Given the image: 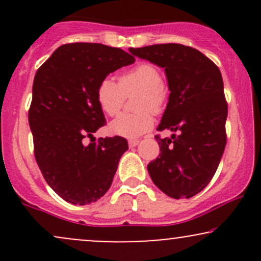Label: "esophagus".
Masks as SVG:
<instances>
[{
    "mask_svg": "<svg viewBox=\"0 0 261 261\" xmlns=\"http://www.w3.org/2000/svg\"><path fill=\"white\" fill-rule=\"evenodd\" d=\"M139 142H140V141L137 140V139L128 140V146H130V147H135V146H137V145H139Z\"/></svg>",
    "mask_w": 261,
    "mask_h": 261,
    "instance_id": "1",
    "label": "esophagus"
}]
</instances>
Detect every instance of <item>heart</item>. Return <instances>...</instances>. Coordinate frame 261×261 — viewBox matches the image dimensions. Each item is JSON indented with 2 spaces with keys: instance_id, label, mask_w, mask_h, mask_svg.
Here are the masks:
<instances>
[{
  "instance_id": "1",
  "label": "heart",
  "mask_w": 261,
  "mask_h": 261,
  "mask_svg": "<svg viewBox=\"0 0 261 261\" xmlns=\"http://www.w3.org/2000/svg\"><path fill=\"white\" fill-rule=\"evenodd\" d=\"M139 92L135 110L139 113L121 114L110 122V133L118 136L139 137L153 127L151 113L163 112L168 99L161 71L153 65L141 64L119 77V85L110 79H104L97 88V100L100 109L114 116L120 112L126 95Z\"/></svg>"
}]
</instances>
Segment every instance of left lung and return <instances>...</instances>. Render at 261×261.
<instances>
[{
    "instance_id": "8db88e82",
    "label": "left lung",
    "mask_w": 261,
    "mask_h": 261,
    "mask_svg": "<svg viewBox=\"0 0 261 261\" xmlns=\"http://www.w3.org/2000/svg\"><path fill=\"white\" fill-rule=\"evenodd\" d=\"M133 55L164 68L170 91L155 136L161 153L148 163L152 181L173 199H189L211 181L226 147L228 113L220 70L194 47L157 44L130 47Z\"/></svg>"
}]
</instances>
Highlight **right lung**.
Masks as SVG:
<instances>
[{"label":"right lung","instance_id":"obj_1","mask_svg":"<svg viewBox=\"0 0 261 261\" xmlns=\"http://www.w3.org/2000/svg\"><path fill=\"white\" fill-rule=\"evenodd\" d=\"M134 61L119 47L65 44L35 73L28 114L34 155L44 179L65 201L95 202L112 185L119 161L128 149L127 141L101 137L85 145V139H93L106 125L97 100L99 83Z\"/></svg>","mask_w":261,"mask_h":261}]
</instances>
